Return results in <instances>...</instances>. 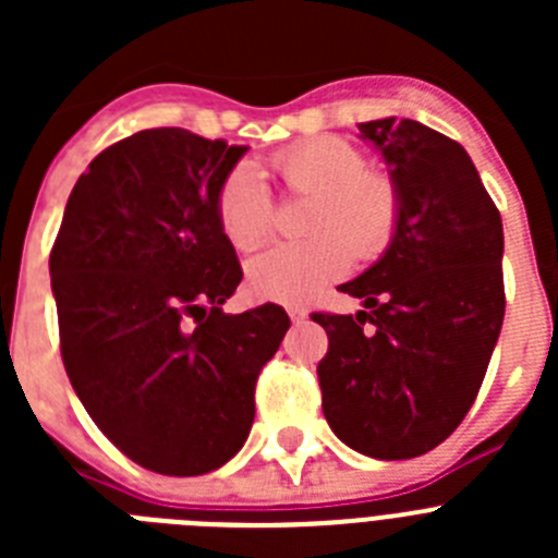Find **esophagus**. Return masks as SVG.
<instances>
[{
	"label": "esophagus",
	"mask_w": 558,
	"mask_h": 558,
	"mask_svg": "<svg viewBox=\"0 0 558 558\" xmlns=\"http://www.w3.org/2000/svg\"><path fill=\"white\" fill-rule=\"evenodd\" d=\"M288 315H290V322H293V324H302L304 318H307V310H304V307H288Z\"/></svg>",
	"instance_id": "obj_1"
}]
</instances>
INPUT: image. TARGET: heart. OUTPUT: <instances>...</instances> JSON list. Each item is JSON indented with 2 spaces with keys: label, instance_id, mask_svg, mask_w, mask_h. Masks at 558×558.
<instances>
[{
  "label": "heart",
  "instance_id": "heart-1",
  "mask_svg": "<svg viewBox=\"0 0 558 558\" xmlns=\"http://www.w3.org/2000/svg\"><path fill=\"white\" fill-rule=\"evenodd\" d=\"M288 195L310 198L304 243L276 245L248 263V284L270 302H307L352 268L354 254L372 259L391 243L399 223L397 186L366 170L354 145L332 136L307 140L270 159ZM218 220L229 243L254 251L274 231V204L259 172L236 167L218 192Z\"/></svg>",
  "mask_w": 558,
  "mask_h": 558
}]
</instances>
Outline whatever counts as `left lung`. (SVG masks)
Segmentation results:
<instances>
[{
	"label": "left lung",
	"instance_id": "obj_1",
	"mask_svg": "<svg viewBox=\"0 0 558 558\" xmlns=\"http://www.w3.org/2000/svg\"><path fill=\"white\" fill-rule=\"evenodd\" d=\"M386 159L399 223L377 263L340 290L357 315L315 313L324 416L352 450L416 458L463 422L500 338L502 220L470 153L416 120L360 122Z\"/></svg>",
	"mask_w": 558,
	"mask_h": 558
}]
</instances>
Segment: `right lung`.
I'll use <instances>...</instances> for the list:
<instances>
[{
  "mask_svg": "<svg viewBox=\"0 0 558 558\" xmlns=\"http://www.w3.org/2000/svg\"><path fill=\"white\" fill-rule=\"evenodd\" d=\"M245 145L150 128L77 179L49 254L61 354L95 425L159 475H204L240 452L254 388L290 318L229 315L243 279L218 192Z\"/></svg>",
  "mask_w": 558,
  "mask_h": 558,
  "instance_id": "right-lung-1",
  "label": "right lung"
}]
</instances>
